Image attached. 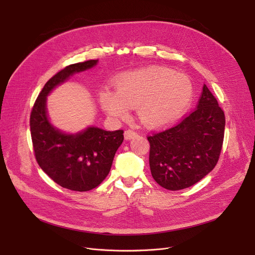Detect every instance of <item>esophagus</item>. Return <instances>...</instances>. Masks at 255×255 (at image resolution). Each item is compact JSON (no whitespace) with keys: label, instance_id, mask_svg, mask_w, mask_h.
<instances>
[{"label":"esophagus","instance_id":"1","mask_svg":"<svg viewBox=\"0 0 255 255\" xmlns=\"http://www.w3.org/2000/svg\"><path fill=\"white\" fill-rule=\"evenodd\" d=\"M124 136H125L126 139H131L134 136H136V132L134 130H132V129H127L124 132Z\"/></svg>","mask_w":255,"mask_h":255}]
</instances>
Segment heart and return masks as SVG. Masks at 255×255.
<instances>
[{
    "mask_svg": "<svg viewBox=\"0 0 255 255\" xmlns=\"http://www.w3.org/2000/svg\"><path fill=\"white\" fill-rule=\"evenodd\" d=\"M115 87L116 92L104 90L100 93L104 112L124 119L129 107H137L138 119L148 127L171 123L187 109L193 95L188 77L160 66L126 73L117 79Z\"/></svg>",
    "mask_w": 255,
    "mask_h": 255,
    "instance_id": "heart-1",
    "label": "heart"
}]
</instances>
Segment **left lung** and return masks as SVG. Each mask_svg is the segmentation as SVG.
<instances>
[{"label":"left lung","mask_w":255,"mask_h":255,"mask_svg":"<svg viewBox=\"0 0 255 255\" xmlns=\"http://www.w3.org/2000/svg\"><path fill=\"white\" fill-rule=\"evenodd\" d=\"M225 116L204 85L196 109L180 122L146 136L154 180L171 191L188 188L215 167L224 138Z\"/></svg>","instance_id":"1"}]
</instances>
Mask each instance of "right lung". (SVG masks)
<instances>
[{
	"mask_svg": "<svg viewBox=\"0 0 255 255\" xmlns=\"http://www.w3.org/2000/svg\"><path fill=\"white\" fill-rule=\"evenodd\" d=\"M96 64L97 60L71 64L53 75L40 92L30 116L37 163L63 188L79 192L96 188L109 175L115 154L124 140V131L90 127L75 135L64 134L49 124L45 102L56 86Z\"/></svg>",
	"mask_w": 255,
	"mask_h": 255,
	"instance_id": "right-lung-1",
	"label": "right lung"
}]
</instances>
